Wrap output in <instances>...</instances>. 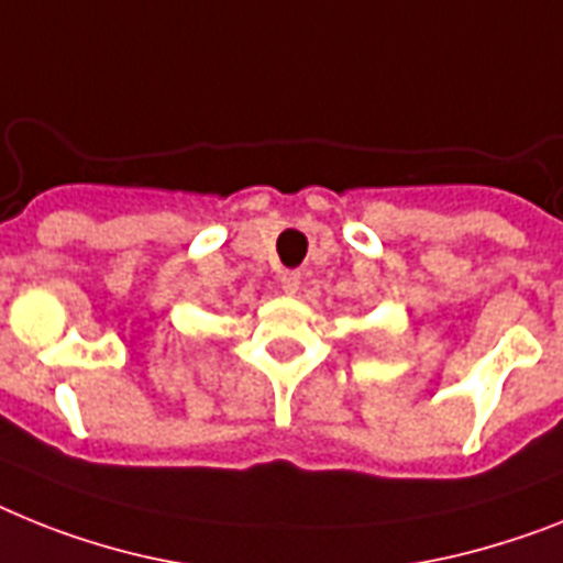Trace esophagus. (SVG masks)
<instances>
[{
    "label": "esophagus",
    "instance_id": "obj_1",
    "mask_svg": "<svg viewBox=\"0 0 563 563\" xmlns=\"http://www.w3.org/2000/svg\"><path fill=\"white\" fill-rule=\"evenodd\" d=\"M300 272H283L280 274V289L286 291V295H297L300 291Z\"/></svg>",
    "mask_w": 563,
    "mask_h": 563
}]
</instances>
